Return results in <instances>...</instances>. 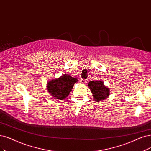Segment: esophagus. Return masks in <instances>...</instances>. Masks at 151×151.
I'll return each instance as SVG.
<instances>
[{
  "label": "esophagus",
  "mask_w": 151,
  "mask_h": 151,
  "mask_svg": "<svg viewBox=\"0 0 151 151\" xmlns=\"http://www.w3.org/2000/svg\"><path fill=\"white\" fill-rule=\"evenodd\" d=\"M86 82H87V81H86V80H85V79H81V80H80V83H81V84H83V85L86 84Z\"/></svg>",
  "instance_id": "1"
}]
</instances>
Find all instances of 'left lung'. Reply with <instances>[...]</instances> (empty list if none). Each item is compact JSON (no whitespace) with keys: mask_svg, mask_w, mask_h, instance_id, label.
Returning a JSON list of instances; mask_svg holds the SVG:
<instances>
[{"mask_svg":"<svg viewBox=\"0 0 151 151\" xmlns=\"http://www.w3.org/2000/svg\"><path fill=\"white\" fill-rule=\"evenodd\" d=\"M102 81H91L88 83V86L93 93L95 101H101L105 99L109 94V90L106 87Z\"/></svg>","mask_w":151,"mask_h":151,"instance_id":"left-lung-1","label":"left lung"}]
</instances>
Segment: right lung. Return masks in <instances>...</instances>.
I'll return each mask as SVG.
<instances>
[{
	"mask_svg": "<svg viewBox=\"0 0 151 151\" xmlns=\"http://www.w3.org/2000/svg\"><path fill=\"white\" fill-rule=\"evenodd\" d=\"M77 81L76 78L64 75L58 79L50 81L48 83L47 89L55 99L63 100L69 95L74 84Z\"/></svg>",
	"mask_w": 151,
	"mask_h": 151,
	"instance_id": "obj_1",
	"label": "right lung"
}]
</instances>
